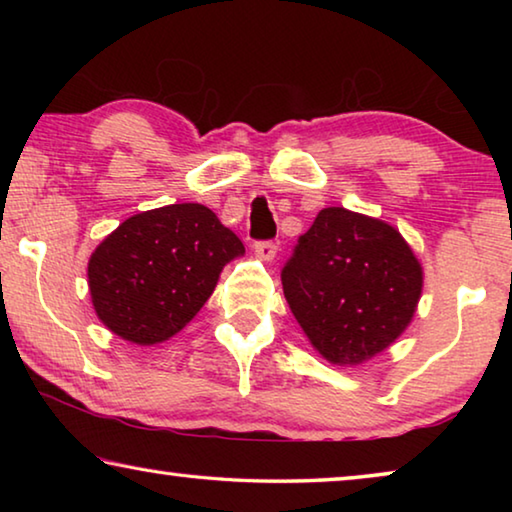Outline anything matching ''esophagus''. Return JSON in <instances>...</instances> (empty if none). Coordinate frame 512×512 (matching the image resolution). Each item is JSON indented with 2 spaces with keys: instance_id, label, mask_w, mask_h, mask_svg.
<instances>
[{
  "instance_id": "obj_1",
  "label": "esophagus",
  "mask_w": 512,
  "mask_h": 512,
  "mask_svg": "<svg viewBox=\"0 0 512 512\" xmlns=\"http://www.w3.org/2000/svg\"><path fill=\"white\" fill-rule=\"evenodd\" d=\"M255 255L259 259H264V262H273L275 255H277V244L275 241H255Z\"/></svg>"
}]
</instances>
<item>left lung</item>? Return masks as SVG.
<instances>
[{
	"mask_svg": "<svg viewBox=\"0 0 512 512\" xmlns=\"http://www.w3.org/2000/svg\"><path fill=\"white\" fill-rule=\"evenodd\" d=\"M282 287L311 345L336 366L386 350L422 293V266L393 225L325 207L282 268Z\"/></svg>",
	"mask_w": 512,
	"mask_h": 512,
	"instance_id": "obj_1",
	"label": "left lung"
}]
</instances>
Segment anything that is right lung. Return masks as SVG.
Wrapping results in <instances>:
<instances>
[{
  "label": "right lung",
  "instance_id": "add662e5",
  "mask_svg": "<svg viewBox=\"0 0 512 512\" xmlns=\"http://www.w3.org/2000/svg\"><path fill=\"white\" fill-rule=\"evenodd\" d=\"M244 253L241 239L205 205L140 212L90 257L94 311L124 341L162 343L201 311L223 266Z\"/></svg>",
  "mask_w": 512,
  "mask_h": 512
}]
</instances>
